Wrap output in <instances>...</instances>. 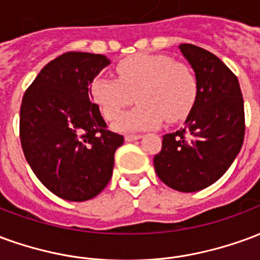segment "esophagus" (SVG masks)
<instances>
[{"label":"esophagus","instance_id":"esophagus-1","mask_svg":"<svg viewBox=\"0 0 260 260\" xmlns=\"http://www.w3.org/2000/svg\"><path fill=\"white\" fill-rule=\"evenodd\" d=\"M141 135H138V134H128V135H125V141L126 142H132L136 141V139H139Z\"/></svg>","mask_w":260,"mask_h":260}]
</instances>
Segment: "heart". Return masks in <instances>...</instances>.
I'll list each match as a JSON object with an SVG mask.
<instances>
[{
  "instance_id": "1",
  "label": "heart",
  "mask_w": 260,
  "mask_h": 260,
  "mask_svg": "<svg viewBox=\"0 0 260 260\" xmlns=\"http://www.w3.org/2000/svg\"><path fill=\"white\" fill-rule=\"evenodd\" d=\"M117 79L91 80V102L107 121L118 117L135 94L138 106L114 122L121 132L156 128L178 122L191 113L198 96V79L188 65L166 54H136L115 65Z\"/></svg>"
}]
</instances>
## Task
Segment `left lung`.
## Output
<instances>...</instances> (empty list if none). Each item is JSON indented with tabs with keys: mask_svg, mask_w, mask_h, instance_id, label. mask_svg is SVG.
<instances>
[{
	"mask_svg": "<svg viewBox=\"0 0 260 260\" xmlns=\"http://www.w3.org/2000/svg\"><path fill=\"white\" fill-rule=\"evenodd\" d=\"M180 50L195 71L198 96L184 128L163 136L153 163L166 185L196 192L216 182L241 150L244 99L237 76L214 54L193 44Z\"/></svg>",
	"mask_w": 260,
	"mask_h": 260,
	"instance_id": "8db88e82",
	"label": "left lung"
}]
</instances>
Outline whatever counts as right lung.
<instances>
[{
	"label": "right lung",
	"instance_id": "add662e5",
	"mask_svg": "<svg viewBox=\"0 0 260 260\" xmlns=\"http://www.w3.org/2000/svg\"><path fill=\"white\" fill-rule=\"evenodd\" d=\"M110 64L102 54L69 51L48 62L20 104V145L48 191L65 201L97 196L113 174L124 136L107 129L89 85Z\"/></svg>",
	"mask_w": 260,
	"mask_h": 260
}]
</instances>
